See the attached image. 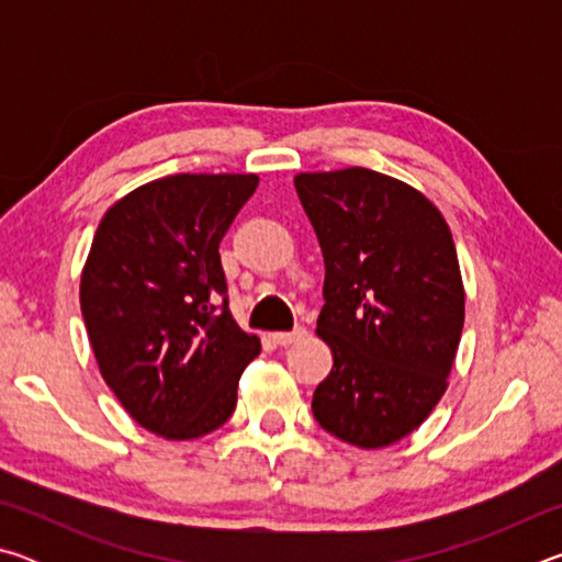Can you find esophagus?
<instances>
[{"label":"esophagus","mask_w":562,"mask_h":562,"mask_svg":"<svg viewBox=\"0 0 562 562\" xmlns=\"http://www.w3.org/2000/svg\"><path fill=\"white\" fill-rule=\"evenodd\" d=\"M304 337H307V329L304 327H294L292 331H278V335H272V339L278 341L280 347H290L294 341H302Z\"/></svg>","instance_id":"34e87169"}]
</instances>
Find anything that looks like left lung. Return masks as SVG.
Masks as SVG:
<instances>
[{
    "mask_svg": "<svg viewBox=\"0 0 562 562\" xmlns=\"http://www.w3.org/2000/svg\"><path fill=\"white\" fill-rule=\"evenodd\" d=\"M325 258L317 335L335 357L315 389L322 429L359 449L402 441L443 396L465 294L429 198L369 168L294 176Z\"/></svg>",
    "mask_w": 562,
    "mask_h": 562,
    "instance_id": "1",
    "label": "left lung"
}]
</instances>
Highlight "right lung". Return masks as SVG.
<instances>
[{"mask_svg":"<svg viewBox=\"0 0 562 562\" xmlns=\"http://www.w3.org/2000/svg\"><path fill=\"white\" fill-rule=\"evenodd\" d=\"M255 173H178L113 203L81 272V315L121 406L170 441L231 418L237 382L260 355L227 310L223 235Z\"/></svg>","mask_w":562,"mask_h":562,"instance_id":"obj_1","label":"right lung"}]
</instances>
